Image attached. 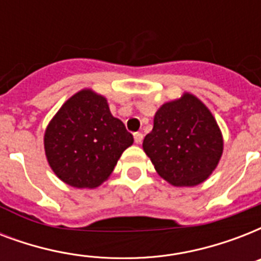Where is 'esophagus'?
I'll return each instance as SVG.
<instances>
[{
  "mask_svg": "<svg viewBox=\"0 0 261 261\" xmlns=\"http://www.w3.org/2000/svg\"><path fill=\"white\" fill-rule=\"evenodd\" d=\"M142 139H143V135L141 134V133H135L134 134V141H135V143H141L142 142Z\"/></svg>",
  "mask_w": 261,
  "mask_h": 261,
  "instance_id": "obj_1",
  "label": "esophagus"
}]
</instances>
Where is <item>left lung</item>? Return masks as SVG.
I'll use <instances>...</instances> for the list:
<instances>
[{
    "instance_id": "obj_1",
    "label": "left lung",
    "mask_w": 261,
    "mask_h": 261,
    "mask_svg": "<svg viewBox=\"0 0 261 261\" xmlns=\"http://www.w3.org/2000/svg\"><path fill=\"white\" fill-rule=\"evenodd\" d=\"M142 146L164 180L176 187H192L217 168L223 139L208 108L194 94L184 93L160 107Z\"/></svg>"
}]
</instances>
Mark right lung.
Wrapping results in <instances>:
<instances>
[{
  "label": "right lung",
  "mask_w": 261,
  "mask_h": 261,
  "mask_svg": "<svg viewBox=\"0 0 261 261\" xmlns=\"http://www.w3.org/2000/svg\"><path fill=\"white\" fill-rule=\"evenodd\" d=\"M133 142L122 120L111 114L107 98L90 89L71 96L44 133L51 169L75 188H94L106 181Z\"/></svg>",
  "instance_id": "obj_1"
}]
</instances>
